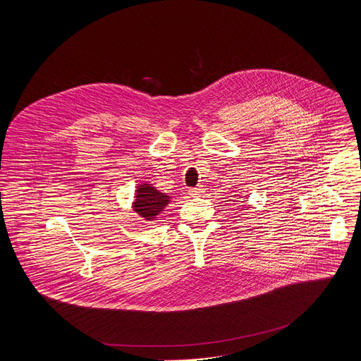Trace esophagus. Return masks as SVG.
Listing matches in <instances>:
<instances>
[{
	"label": "esophagus",
	"mask_w": 361,
	"mask_h": 361,
	"mask_svg": "<svg viewBox=\"0 0 361 361\" xmlns=\"http://www.w3.org/2000/svg\"><path fill=\"white\" fill-rule=\"evenodd\" d=\"M188 192H190V195L197 197V195H201L204 192V188L202 187H192V188L188 190Z\"/></svg>",
	"instance_id": "obj_1"
}]
</instances>
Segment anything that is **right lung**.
<instances>
[{"label":"right lung","instance_id":"right-lung-1","mask_svg":"<svg viewBox=\"0 0 361 361\" xmlns=\"http://www.w3.org/2000/svg\"><path fill=\"white\" fill-rule=\"evenodd\" d=\"M135 192V201L133 202L134 212L145 220L156 219L170 202V195L160 192L149 184H140Z\"/></svg>","mask_w":361,"mask_h":361}]
</instances>
